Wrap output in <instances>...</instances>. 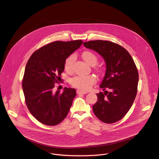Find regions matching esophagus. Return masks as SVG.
Instances as JSON below:
<instances>
[{"mask_svg":"<svg viewBox=\"0 0 159 159\" xmlns=\"http://www.w3.org/2000/svg\"><path fill=\"white\" fill-rule=\"evenodd\" d=\"M77 94H86V93H88V92H87V91H82V90L78 89L77 91Z\"/></svg>","mask_w":159,"mask_h":159,"instance_id":"obj_1","label":"esophagus"}]
</instances>
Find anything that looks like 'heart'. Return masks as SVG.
<instances>
[{"label": "heart", "instance_id": "obj_1", "mask_svg": "<svg viewBox=\"0 0 159 159\" xmlns=\"http://www.w3.org/2000/svg\"><path fill=\"white\" fill-rule=\"evenodd\" d=\"M82 57L85 62L90 66H94L97 62V57L90 51H85L82 53ZM75 60V55L72 54L66 58L64 62V69L66 71L70 72L73 69V64ZM96 79L91 75L88 76L75 77L71 80V84L77 88L87 90L89 89L95 82Z\"/></svg>", "mask_w": 159, "mask_h": 159}]
</instances>
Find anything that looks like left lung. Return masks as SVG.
<instances>
[{
    "label": "left lung",
    "instance_id": "left-lung-1",
    "mask_svg": "<svg viewBox=\"0 0 159 159\" xmlns=\"http://www.w3.org/2000/svg\"><path fill=\"white\" fill-rule=\"evenodd\" d=\"M84 46L98 53L106 63V72L93 106L97 117L111 124L122 119L131 108L137 92L139 73L136 65L126 49L107 40L85 42Z\"/></svg>",
    "mask_w": 159,
    "mask_h": 159
}]
</instances>
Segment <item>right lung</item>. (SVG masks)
Instances as JSON below:
<instances>
[{"instance_id": "obj_1", "label": "right lung", "mask_w": 159, "mask_h": 159, "mask_svg": "<svg viewBox=\"0 0 159 159\" xmlns=\"http://www.w3.org/2000/svg\"><path fill=\"white\" fill-rule=\"evenodd\" d=\"M81 40L55 41L42 47L30 57L25 68L22 89L29 111L48 126L61 123L68 115L76 96L74 88L53 91L61 79L67 58L82 45Z\"/></svg>"}]
</instances>
